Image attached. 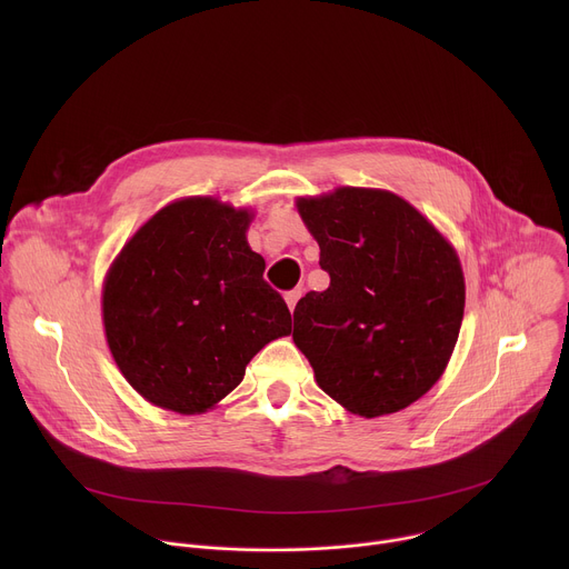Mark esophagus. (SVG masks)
<instances>
[{
	"label": "esophagus",
	"instance_id": "1",
	"mask_svg": "<svg viewBox=\"0 0 569 569\" xmlns=\"http://www.w3.org/2000/svg\"><path fill=\"white\" fill-rule=\"evenodd\" d=\"M299 297H301V290H299V288L286 292V303H288V310H290V312H295V306H297Z\"/></svg>",
	"mask_w": 569,
	"mask_h": 569
}]
</instances>
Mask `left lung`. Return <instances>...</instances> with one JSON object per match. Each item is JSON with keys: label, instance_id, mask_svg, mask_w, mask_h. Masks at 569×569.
I'll return each instance as SVG.
<instances>
[{"label": "left lung", "instance_id": "left-lung-1", "mask_svg": "<svg viewBox=\"0 0 569 569\" xmlns=\"http://www.w3.org/2000/svg\"><path fill=\"white\" fill-rule=\"evenodd\" d=\"M295 207L331 277L292 315L317 385L365 419L410 408L443 376L459 338L466 281L455 246L385 189L338 187Z\"/></svg>", "mask_w": 569, "mask_h": 569}]
</instances>
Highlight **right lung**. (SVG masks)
<instances>
[{"label":"right lung","instance_id":"right-lung-1","mask_svg":"<svg viewBox=\"0 0 569 569\" xmlns=\"http://www.w3.org/2000/svg\"><path fill=\"white\" fill-rule=\"evenodd\" d=\"M254 209L189 196L152 213L103 279V329L130 387L154 408L204 415L250 360L290 336V310L248 242Z\"/></svg>","mask_w":569,"mask_h":569}]
</instances>
